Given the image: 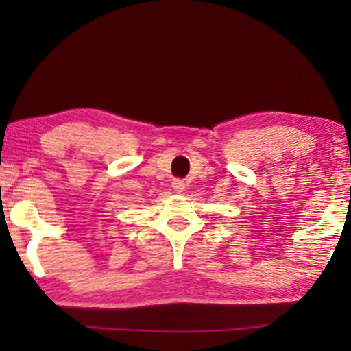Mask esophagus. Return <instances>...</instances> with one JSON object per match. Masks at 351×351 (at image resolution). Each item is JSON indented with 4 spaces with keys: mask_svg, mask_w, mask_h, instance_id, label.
Listing matches in <instances>:
<instances>
[{
    "mask_svg": "<svg viewBox=\"0 0 351 351\" xmlns=\"http://www.w3.org/2000/svg\"><path fill=\"white\" fill-rule=\"evenodd\" d=\"M184 187H186V184H184V181H182V180H175V181H173V189H175V192H182Z\"/></svg>",
    "mask_w": 351,
    "mask_h": 351,
    "instance_id": "1",
    "label": "esophagus"
}]
</instances>
